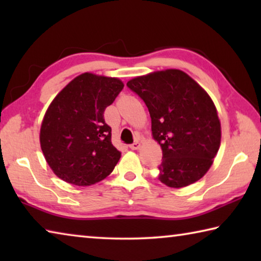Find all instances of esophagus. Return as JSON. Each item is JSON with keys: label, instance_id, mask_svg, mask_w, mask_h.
<instances>
[{"label": "esophagus", "instance_id": "34e87169", "mask_svg": "<svg viewBox=\"0 0 261 261\" xmlns=\"http://www.w3.org/2000/svg\"><path fill=\"white\" fill-rule=\"evenodd\" d=\"M139 147H140V143H139L138 140L135 141V143H132V144L130 145V148H131V149H138Z\"/></svg>", "mask_w": 261, "mask_h": 261}]
</instances>
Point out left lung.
<instances>
[{
	"mask_svg": "<svg viewBox=\"0 0 261 261\" xmlns=\"http://www.w3.org/2000/svg\"><path fill=\"white\" fill-rule=\"evenodd\" d=\"M126 86L147 106L152 134L162 148L158 178L170 188L197 182L213 163L221 125L210 95L180 70L131 79Z\"/></svg>",
	"mask_w": 261,
	"mask_h": 261,
	"instance_id": "1",
	"label": "left lung"
}]
</instances>
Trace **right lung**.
I'll list each match as a JSON object with an SVG mask.
<instances>
[{"label":"right lung","instance_id":"add662e5","mask_svg":"<svg viewBox=\"0 0 261 261\" xmlns=\"http://www.w3.org/2000/svg\"><path fill=\"white\" fill-rule=\"evenodd\" d=\"M117 78L83 73L53 100L43 117L40 144L57 177L85 187L112 173L121 152L112 144L106 108L123 90Z\"/></svg>","mask_w":261,"mask_h":261}]
</instances>
